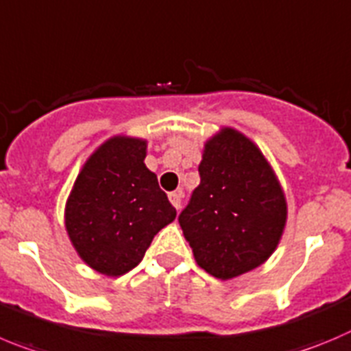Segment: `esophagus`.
I'll list each match as a JSON object with an SVG mask.
<instances>
[{
  "mask_svg": "<svg viewBox=\"0 0 351 351\" xmlns=\"http://www.w3.org/2000/svg\"><path fill=\"white\" fill-rule=\"evenodd\" d=\"M169 200H170V204L173 205V207L178 208V210H179V208H181V200H182V195H181V193H176V191L170 193V195H169Z\"/></svg>",
  "mask_w": 351,
  "mask_h": 351,
  "instance_id": "1",
  "label": "esophagus"
}]
</instances>
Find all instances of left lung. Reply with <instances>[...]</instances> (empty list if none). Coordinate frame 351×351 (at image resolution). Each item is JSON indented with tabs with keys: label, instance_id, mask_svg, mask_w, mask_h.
I'll return each mask as SVG.
<instances>
[{
	"label": "left lung",
	"instance_id": "1",
	"mask_svg": "<svg viewBox=\"0 0 351 351\" xmlns=\"http://www.w3.org/2000/svg\"><path fill=\"white\" fill-rule=\"evenodd\" d=\"M198 172L200 184L179 214L198 266L228 280L263 265L280 242L287 205L261 151L224 128L205 144Z\"/></svg>",
	"mask_w": 351,
	"mask_h": 351
}]
</instances>
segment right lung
<instances>
[{"instance_id":"add662e5","label":"right lung","mask_w":351,"mask_h":351,"mask_svg":"<svg viewBox=\"0 0 351 351\" xmlns=\"http://www.w3.org/2000/svg\"><path fill=\"white\" fill-rule=\"evenodd\" d=\"M146 141L112 137L83 165L66 204V230L83 261L120 276L143 261L176 208L144 165Z\"/></svg>"}]
</instances>
